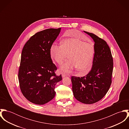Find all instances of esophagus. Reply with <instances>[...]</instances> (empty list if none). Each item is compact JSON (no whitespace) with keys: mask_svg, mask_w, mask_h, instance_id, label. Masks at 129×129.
<instances>
[{"mask_svg":"<svg viewBox=\"0 0 129 129\" xmlns=\"http://www.w3.org/2000/svg\"><path fill=\"white\" fill-rule=\"evenodd\" d=\"M61 75H62V77H66V76H67V74H63V73H62V74H61Z\"/></svg>","mask_w":129,"mask_h":129,"instance_id":"obj_1","label":"esophagus"}]
</instances>
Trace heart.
Listing matches in <instances>:
<instances>
[{
  "label": "heart",
  "instance_id": "1",
  "mask_svg": "<svg viewBox=\"0 0 129 129\" xmlns=\"http://www.w3.org/2000/svg\"><path fill=\"white\" fill-rule=\"evenodd\" d=\"M51 57L60 64L68 58L70 60L60 68L61 72L70 73L76 69L83 74L92 68L95 47L92 43L85 42L79 38H69L62 40L60 45L53 44L50 50Z\"/></svg>",
  "mask_w": 129,
  "mask_h": 129
}]
</instances>
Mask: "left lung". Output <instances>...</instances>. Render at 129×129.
Returning a JSON list of instances; mask_svg holds the SVG:
<instances>
[{"label": "left lung", "instance_id": "left-lung-1", "mask_svg": "<svg viewBox=\"0 0 129 129\" xmlns=\"http://www.w3.org/2000/svg\"><path fill=\"white\" fill-rule=\"evenodd\" d=\"M94 42L95 54L90 72L83 77L72 76L73 91L76 99L91 104L100 100L108 92L112 83L113 60L106 41L84 31Z\"/></svg>", "mask_w": 129, "mask_h": 129}]
</instances>
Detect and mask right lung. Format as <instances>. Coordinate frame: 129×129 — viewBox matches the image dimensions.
I'll return each instance as SVG.
<instances>
[{
  "label": "right lung",
  "instance_id": "right-lung-1",
  "mask_svg": "<svg viewBox=\"0 0 129 129\" xmlns=\"http://www.w3.org/2000/svg\"><path fill=\"white\" fill-rule=\"evenodd\" d=\"M60 30L50 28L39 32L23 48L19 69L20 88L24 97L34 104L43 105L52 100L55 85L62 79L61 74H55L57 68L50 53Z\"/></svg>",
  "mask_w": 129,
  "mask_h": 129
}]
</instances>
